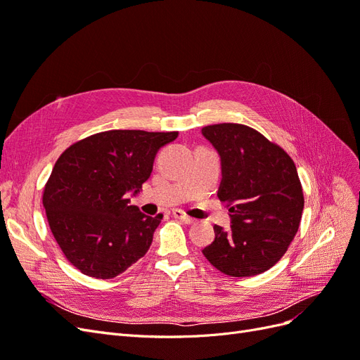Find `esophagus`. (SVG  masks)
Instances as JSON below:
<instances>
[{
    "label": "esophagus",
    "mask_w": 360,
    "mask_h": 360,
    "mask_svg": "<svg viewBox=\"0 0 360 360\" xmlns=\"http://www.w3.org/2000/svg\"><path fill=\"white\" fill-rule=\"evenodd\" d=\"M172 216L176 217V219H179V221L184 222V224H193V222H195L193 217L188 216V214L184 213L183 210H174V212H172Z\"/></svg>",
    "instance_id": "1"
}]
</instances>
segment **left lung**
<instances>
[{"mask_svg":"<svg viewBox=\"0 0 360 360\" xmlns=\"http://www.w3.org/2000/svg\"><path fill=\"white\" fill-rule=\"evenodd\" d=\"M202 135L221 156L217 197L231 213V230L214 225V240L202 254L228 276L263 274L299 230L304 200L296 165L284 148L245 124L205 126Z\"/></svg>","mask_w":360,"mask_h":360,"instance_id":"1","label":"left lung"}]
</instances>
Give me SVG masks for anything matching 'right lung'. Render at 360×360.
<instances>
[{
	"label": "right lung",
	"instance_id": "add662e5",
	"mask_svg": "<svg viewBox=\"0 0 360 360\" xmlns=\"http://www.w3.org/2000/svg\"><path fill=\"white\" fill-rule=\"evenodd\" d=\"M179 132L106 130L66 148L43 191L51 231L81 274L111 279L144 257L162 214L129 205L150 177L158 150Z\"/></svg>",
	"mask_w": 360,
	"mask_h": 360
}]
</instances>
